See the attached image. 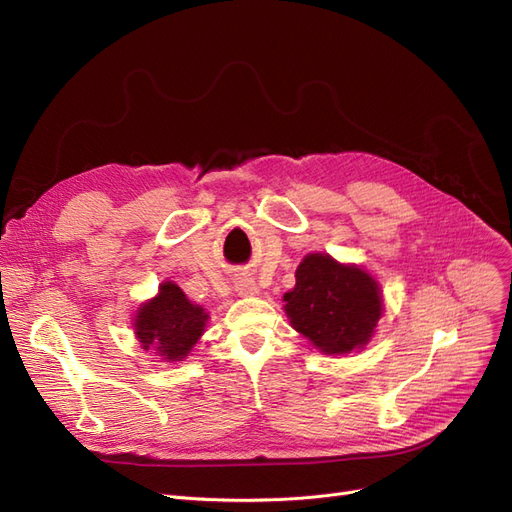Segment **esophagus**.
Listing matches in <instances>:
<instances>
[{"label": "esophagus", "mask_w": 512, "mask_h": 512, "mask_svg": "<svg viewBox=\"0 0 512 512\" xmlns=\"http://www.w3.org/2000/svg\"><path fill=\"white\" fill-rule=\"evenodd\" d=\"M235 290H237L239 296H256V294H260V290H258V286H256V281H254L250 275H245V273L237 277Z\"/></svg>", "instance_id": "obj_1"}]
</instances>
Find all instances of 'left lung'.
<instances>
[{"label":"left lung","mask_w":512,"mask_h":512,"mask_svg":"<svg viewBox=\"0 0 512 512\" xmlns=\"http://www.w3.org/2000/svg\"><path fill=\"white\" fill-rule=\"evenodd\" d=\"M296 286L284 294L290 326L326 356L360 351L373 339L383 313L379 281L358 264H343L313 252L294 273Z\"/></svg>","instance_id":"1"}]
</instances>
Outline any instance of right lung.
Instances as JSON below:
<instances>
[{
  "instance_id": "obj_1",
  "label": "right lung",
  "mask_w": 512,
  "mask_h": 512,
  "mask_svg": "<svg viewBox=\"0 0 512 512\" xmlns=\"http://www.w3.org/2000/svg\"><path fill=\"white\" fill-rule=\"evenodd\" d=\"M209 313L190 301L173 281H163L156 296L142 303L133 317L135 337L142 349L163 362H182L205 332Z\"/></svg>"
}]
</instances>
